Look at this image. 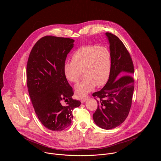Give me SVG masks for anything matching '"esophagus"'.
<instances>
[{
    "label": "esophagus",
    "instance_id": "34e87169",
    "mask_svg": "<svg viewBox=\"0 0 161 161\" xmlns=\"http://www.w3.org/2000/svg\"><path fill=\"white\" fill-rule=\"evenodd\" d=\"M88 98H89V97H85V98H81V99H80V101H81V102L84 103V102H86Z\"/></svg>",
    "mask_w": 161,
    "mask_h": 161
}]
</instances>
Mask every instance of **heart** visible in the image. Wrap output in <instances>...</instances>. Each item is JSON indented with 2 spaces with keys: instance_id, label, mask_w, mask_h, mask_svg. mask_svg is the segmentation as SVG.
I'll return each mask as SVG.
<instances>
[{
  "instance_id": "heart-1",
  "label": "heart",
  "mask_w": 161,
  "mask_h": 161,
  "mask_svg": "<svg viewBox=\"0 0 161 161\" xmlns=\"http://www.w3.org/2000/svg\"><path fill=\"white\" fill-rule=\"evenodd\" d=\"M112 56L105 46L84 45L77 48L72 55V61H66L63 72L68 80L79 81L82 72L84 79L75 87L78 97H83L92 91L96 85L103 86L108 82L112 71Z\"/></svg>"
}]
</instances>
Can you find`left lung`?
I'll use <instances>...</instances> for the list:
<instances>
[{"label":"left lung","instance_id":"left-lung-1","mask_svg":"<svg viewBox=\"0 0 161 161\" xmlns=\"http://www.w3.org/2000/svg\"><path fill=\"white\" fill-rule=\"evenodd\" d=\"M112 56L110 78L100 91L93 93L98 107L93 115L95 124L105 130L120 125L129 114L134 91L133 63L126 47L116 36L106 33Z\"/></svg>","mask_w":161,"mask_h":161}]
</instances>
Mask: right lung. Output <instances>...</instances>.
<instances>
[{
	"label": "right lung",
	"instance_id": "right-lung-1",
	"mask_svg": "<svg viewBox=\"0 0 161 161\" xmlns=\"http://www.w3.org/2000/svg\"><path fill=\"white\" fill-rule=\"evenodd\" d=\"M74 42L68 38L43 36L33 47L27 62V87L35 114L53 131L69 126L72 110L81 103L72 98L74 91L63 72ZM63 101L66 106L62 104Z\"/></svg>",
	"mask_w": 161,
	"mask_h": 161
}]
</instances>
